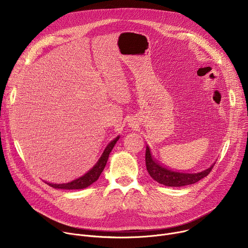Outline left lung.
I'll return each mask as SVG.
<instances>
[{
  "label": "left lung",
  "mask_w": 248,
  "mask_h": 248,
  "mask_svg": "<svg viewBox=\"0 0 248 248\" xmlns=\"http://www.w3.org/2000/svg\"><path fill=\"white\" fill-rule=\"evenodd\" d=\"M145 163L146 169L153 180L161 185L174 187L189 186L199 182L210 173L215 165L214 163L210 168L201 171H179L170 170L163 167L160 165V163L153 159L148 146H146Z\"/></svg>",
  "instance_id": "8db88e82"
}]
</instances>
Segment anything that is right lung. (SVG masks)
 <instances>
[{"label":"right lung","mask_w":248,"mask_h":248,"mask_svg":"<svg viewBox=\"0 0 248 248\" xmlns=\"http://www.w3.org/2000/svg\"><path fill=\"white\" fill-rule=\"evenodd\" d=\"M119 138H120V136H118L113 141H111V142L108 144V146L106 147V149L104 150V152H103L101 158L99 159V161L97 162V164L84 175L80 176V178H78L73 182H70V183H66V184H50L49 183L48 185L54 188H61V189H82V188L89 186L90 185H92L99 179L101 172L103 171L106 164H107L109 155H110L112 149L114 148L115 144L117 143Z\"/></svg>","instance_id":"obj_1"}]
</instances>
